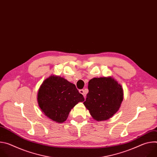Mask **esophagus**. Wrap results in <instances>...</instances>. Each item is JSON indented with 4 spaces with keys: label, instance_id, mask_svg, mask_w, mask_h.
I'll use <instances>...</instances> for the list:
<instances>
[{
    "label": "esophagus",
    "instance_id": "1",
    "mask_svg": "<svg viewBox=\"0 0 157 157\" xmlns=\"http://www.w3.org/2000/svg\"><path fill=\"white\" fill-rule=\"evenodd\" d=\"M79 91V93H81V94H82L83 95V96L84 97V98H86V93H85V91H84V89H80V90Z\"/></svg>",
    "mask_w": 157,
    "mask_h": 157
}]
</instances>
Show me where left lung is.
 Listing matches in <instances>:
<instances>
[{
	"label": "left lung",
	"instance_id": "1",
	"mask_svg": "<svg viewBox=\"0 0 157 157\" xmlns=\"http://www.w3.org/2000/svg\"><path fill=\"white\" fill-rule=\"evenodd\" d=\"M89 93L83 102L96 121L108 120L119 110L124 99L123 89L112 76L94 78L89 81Z\"/></svg>",
	"mask_w": 157,
	"mask_h": 157
}]
</instances>
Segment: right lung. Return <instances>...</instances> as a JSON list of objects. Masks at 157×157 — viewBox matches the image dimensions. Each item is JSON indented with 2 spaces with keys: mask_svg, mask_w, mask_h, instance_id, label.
I'll return each instance as SVG.
<instances>
[{
  "mask_svg": "<svg viewBox=\"0 0 157 157\" xmlns=\"http://www.w3.org/2000/svg\"><path fill=\"white\" fill-rule=\"evenodd\" d=\"M84 98L76 86L63 77L52 75L41 84L37 94L38 105L52 121L63 123L71 110Z\"/></svg>",
  "mask_w": 157,
  "mask_h": 157,
  "instance_id": "1",
  "label": "right lung"
}]
</instances>
